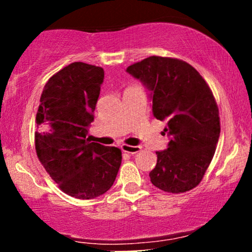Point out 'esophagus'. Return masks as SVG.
Here are the masks:
<instances>
[{
    "mask_svg": "<svg viewBox=\"0 0 252 252\" xmlns=\"http://www.w3.org/2000/svg\"><path fill=\"white\" fill-rule=\"evenodd\" d=\"M121 149L123 150L124 153H128V154H136L141 150L140 146H129V144H122L121 146Z\"/></svg>",
    "mask_w": 252,
    "mask_h": 252,
    "instance_id": "1",
    "label": "esophagus"
}]
</instances>
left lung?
I'll return each mask as SVG.
<instances>
[{
    "mask_svg": "<svg viewBox=\"0 0 252 252\" xmlns=\"http://www.w3.org/2000/svg\"><path fill=\"white\" fill-rule=\"evenodd\" d=\"M126 72L150 91L153 115L167 121L168 148L156 152L150 181L168 193H184L200 184L220 135L219 110L210 86L189 63L175 58L149 57Z\"/></svg>",
    "mask_w": 252,
    "mask_h": 252,
    "instance_id": "left-lung-1",
    "label": "left lung"
}]
</instances>
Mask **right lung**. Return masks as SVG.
<instances>
[{"label": "right lung", "instance_id": "obj_1", "mask_svg": "<svg viewBox=\"0 0 252 252\" xmlns=\"http://www.w3.org/2000/svg\"><path fill=\"white\" fill-rule=\"evenodd\" d=\"M103 80L102 67L72 63L46 83L36 112L37 158L59 189L78 199L109 190L122 162L120 148L86 138Z\"/></svg>", "mask_w": 252, "mask_h": 252}]
</instances>
